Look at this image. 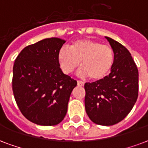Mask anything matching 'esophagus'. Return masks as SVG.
Instances as JSON below:
<instances>
[{"label":"esophagus","mask_w":148,"mask_h":148,"mask_svg":"<svg viewBox=\"0 0 148 148\" xmlns=\"http://www.w3.org/2000/svg\"><path fill=\"white\" fill-rule=\"evenodd\" d=\"M77 84L78 86H84V82H82V81H77Z\"/></svg>","instance_id":"obj_1"}]
</instances>
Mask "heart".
<instances>
[{"label": "heart", "mask_w": 148, "mask_h": 148, "mask_svg": "<svg viewBox=\"0 0 148 148\" xmlns=\"http://www.w3.org/2000/svg\"><path fill=\"white\" fill-rule=\"evenodd\" d=\"M58 62L62 71L67 75L76 69L81 62L83 67L79 72L80 76L99 81L105 79L113 68L114 51L110 46L95 40L79 39L69 49H59Z\"/></svg>", "instance_id": "heart-1"}]
</instances>
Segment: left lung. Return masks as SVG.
<instances>
[{
	"label": "left lung",
	"mask_w": 148,
	"mask_h": 148,
	"mask_svg": "<svg viewBox=\"0 0 148 148\" xmlns=\"http://www.w3.org/2000/svg\"><path fill=\"white\" fill-rule=\"evenodd\" d=\"M114 51V63L105 79L85 83V108L93 123L111 126L128 115L138 97V69L127 49L106 37Z\"/></svg>",
	"instance_id": "1"
}]
</instances>
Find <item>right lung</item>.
<instances>
[{
	"instance_id": "obj_1",
	"label": "right lung",
	"mask_w": 148,
	"mask_h": 148,
	"mask_svg": "<svg viewBox=\"0 0 148 148\" xmlns=\"http://www.w3.org/2000/svg\"><path fill=\"white\" fill-rule=\"evenodd\" d=\"M65 42L45 38L25 47L14 61V97L23 115L38 125L54 126L63 120L77 85L58 64V52Z\"/></svg>"
}]
</instances>
